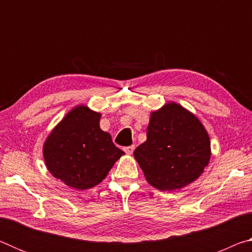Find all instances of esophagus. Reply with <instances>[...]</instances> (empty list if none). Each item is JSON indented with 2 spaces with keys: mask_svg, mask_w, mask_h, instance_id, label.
Returning <instances> with one entry per match:
<instances>
[{
  "mask_svg": "<svg viewBox=\"0 0 252 252\" xmlns=\"http://www.w3.org/2000/svg\"><path fill=\"white\" fill-rule=\"evenodd\" d=\"M123 150H125V152L126 153V155H132V152H133V151H134V146L126 147L125 149H123Z\"/></svg>",
  "mask_w": 252,
  "mask_h": 252,
  "instance_id": "34e87169",
  "label": "esophagus"
}]
</instances>
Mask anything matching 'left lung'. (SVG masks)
<instances>
[{
	"instance_id": "1",
	"label": "left lung",
	"mask_w": 252,
	"mask_h": 252,
	"mask_svg": "<svg viewBox=\"0 0 252 252\" xmlns=\"http://www.w3.org/2000/svg\"><path fill=\"white\" fill-rule=\"evenodd\" d=\"M210 156V139L202 123L173 102L151 113L147 141L134 151L147 181L161 191L181 189L193 182Z\"/></svg>"
}]
</instances>
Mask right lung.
Instances as JSON below:
<instances>
[{
  "instance_id": "right-lung-1",
  "label": "right lung",
  "mask_w": 252,
  "mask_h": 252,
  "mask_svg": "<svg viewBox=\"0 0 252 252\" xmlns=\"http://www.w3.org/2000/svg\"><path fill=\"white\" fill-rule=\"evenodd\" d=\"M100 113L88 106H76L46 139V168L66 186L85 190L99 185L125 155L114 146L108 132L100 129Z\"/></svg>"
}]
</instances>
